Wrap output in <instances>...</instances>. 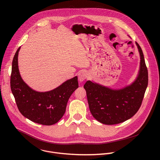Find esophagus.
Returning a JSON list of instances; mask_svg holds the SVG:
<instances>
[{
    "label": "esophagus",
    "mask_w": 160,
    "mask_h": 160,
    "mask_svg": "<svg viewBox=\"0 0 160 160\" xmlns=\"http://www.w3.org/2000/svg\"><path fill=\"white\" fill-rule=\"evenodd\" d=\"M78 80L80 82H83L87 78V73L85 71H81L78 73Z\"/></svg>",
    "instance_id": "1"
}]
</instances>
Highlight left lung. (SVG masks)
<instances>
[{
  "instance_id": "1",
  "label": "left lung",
  "mask_w": 160,
  "mask_h": 160,
  "mask_svg": "<svg viewBox=\"0 0 160 160\" xmlns=\"http://www.w3.org/2000/svg\"><path fill=\"white\" fill-rule=\"evenodd\" d=\"M136 45L141 57L140 70L131 85L112 90L88 80L83 86L90 112L103 124L115 125L130 119L142 104L148 84V72L142 51L137 42Z\"/></svg>"
}]
</instances>
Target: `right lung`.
<instances>
[{"label": "right lung", "instance_id": "1", "mask_svg": "<svg viewBox=\"0 0 160 160\" xmlns=\"http://www.w3.org/2000/svg\"><path fill=\"white\" fill-rule=\"evenodd\" d=\"M14 56L11 75V88L20 112L30 120L43 125H52L62 117L68 99L78 87V78L68 80L49 92H40L32 89L19 74L18 56Z\"/></svg>", "mask_w": 160, "mask_h": 160}]
</instances>
